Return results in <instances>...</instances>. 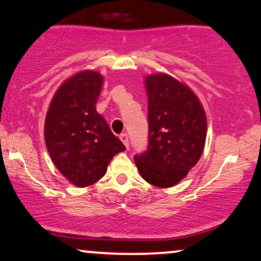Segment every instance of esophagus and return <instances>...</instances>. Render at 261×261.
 <instances>
[{"label":"esophagus","instance_id":"1","mask_svg":"<svg viewBox=\"0 0 261 261\" xmlns=\"http://www.w3.org/2000/svg\"><path fill=\"white\" fill-rule=\"evenodd\" d=\"M119 138H120V141L125 144V147L128 149V147H130V143H128V136H127V135L126 134H121Z\"/></svg>","mask_w":261,"mask_h":261}]
</instances>
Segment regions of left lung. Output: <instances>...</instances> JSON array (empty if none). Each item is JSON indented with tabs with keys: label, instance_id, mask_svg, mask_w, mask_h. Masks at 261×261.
<instances>
[{
	"label": "left lung",
	"instance_id": "left-lung-1",
	"mask_svg": "<svg viewBox=\"0 0 261 261\" xmlns=\"http://www.w3.org/2000/svg\"><path fill=\"white\" fill-rule=\"evenodd\" d=\"M145 87L148 148L135 155V163L145 181L171 187L200 159L206 138L205 112L192 90L172 76H147Z\"/></svg>",
	"mask_w": 261,
	"mask_h": 261
}]
</instances>
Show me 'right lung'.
I'll return each mask as SVG.
<instances>
[{
	"instance_id": "right-lung-1",
	"label": "right lung",
	"mask_w": 261,
	"mask_h": 261,
	"mask_svg": "<svg viewBox=\"0 0 261 261\" xmlns=\"http://www.w3.org/2000/svg\"><path fill=\"white\" fill-rule=\"evenodd\" d=\"M102 77L81 71L57 90L45 119V142L58 171L79 187L105 175L114 155L125 145L96 112Z\"/></svg>"
}]
</instances>
